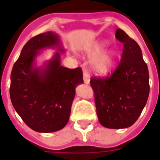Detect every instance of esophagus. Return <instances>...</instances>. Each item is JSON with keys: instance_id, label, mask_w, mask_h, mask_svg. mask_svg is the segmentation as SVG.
Masks as SVG:
<instances>
[{"instance_id": "obj_1", "label": "esophagus", "mask_w": 160, "mask_h": 160, "mask_svg": "<svg viewBox=\"0 0 160 160\" xmlns=\"http://www.w3.org/2000/svg\"><path fill=\"white\" fill-rule=\"evenodd\" d=\"M83 80H84V83H86V84H89L90 83V77L87 70H84V71H83Z\"/></svg>"}]
</instances>
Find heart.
<instances>
[{"label":"heart","mask_w":160,"mask_h":160,"mask_svg":"<svg viewBox=\"0 0 160 160\" xmlns=\"http://www.w3.org/2000/svg\"><path fill=\"white\" fill-rule=\"evenodd\" d=\"M106 46H107V42H95L90 47H89L86 52L89 56L93 57L101 53ZM114 61H115L114 52H113L112 50H107L102 52L99 55L94 58L92 60L91 66L93 70L98 73L107 74L111 71L114 66Z\"/></svg>","instance_id":"1"}]
</instances>
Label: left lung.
Listing matches in <instances>:
<instances>
[{
  "label": "left lung",
  "mask_w": 160,
  "mask_h": 160,
  "mask_svg": "<svg viewBox=\"0 0 160 160\" xmlns=\"http://www.w3.org/2000/svg\"><path fill=\"white\" fill-rule=\"evenodd\" d=\"M115 38L123 44L119 64L107 77H93L96 111L102 126L111 129L129 128L136 122L148 101L149 72L136 42L118 29Z\"/></svg>",
  "instance_id": "1"
}]
</instances>
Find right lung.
Segmentation results:
<instances>
[{
    "label": "right lung",
    "mask_w": 160,
    "mask_h": 160,
    "mask_svg": "<svg viewBox=\"0 0 160 160\" xmlns=\"http://www.w3.org/2000/svg\"><path fill=\"white\" fill-rule=\"evenodd\" d=\"M55 47L64 52L55 32L33 37L22 48L11 72L12 106L25 123L38 132H54L64 128L70 118L76 87L83 83L81 68L61 66L58 52L42 67L35 66L40 50Z\"/></svg>",
    "instance_id": "1"
}]
</instances>
